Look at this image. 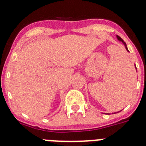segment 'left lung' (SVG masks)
Instances as JSON below:
<instances>
[{
  "label": "left lung",
  "instance_id": "left-lung-1",
  "mask_svg": "<svg viewBox=\"0 0 146 146\" xmlns=\"http://www.w3.org/2000/svg\"><path fill=\"white\" fill-rule=\"evenodd\" d=\"M117 38H118V39L119 40V41H121V42H122V43H123V44H124V46H125V47H126V50H127V51H128V52H129V50H128V48H127V47H126V43H125V42H123V39H122V38H121V37H119V36H117ZM135 67H136V66H135Z\"/></svg>",
  "mask_w": 146,
  "mask_h": 146
}]
</instances>
